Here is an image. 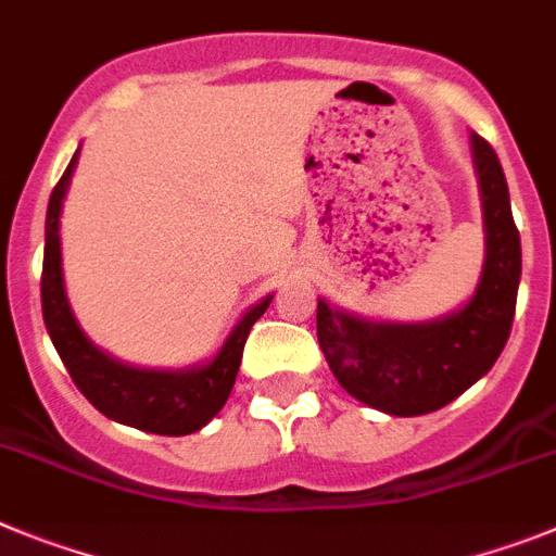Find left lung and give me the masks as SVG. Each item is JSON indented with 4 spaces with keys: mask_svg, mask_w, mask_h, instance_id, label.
Returning <instances> with one entry per match:
<instances>
[{
    "mask_svg": "<svg viewBox=\"0 0 556 556\" xmlns=\"http://www.w3.org/2000/svg\"><path fill=\"white\" fill-rule=\"evenodd\" d=\"M472 164L484 210V268L465 307L422 325L369 321L318 299L316 332L332 375L361 403L394 414H431L484 378L515 318L520 235L509 187L492 144L472 134Z\"/></svg>",
    "mask_w": 556,
    "mask_h": 556,
    "instance_id": "8db88e82",
    "label": "left lung"
}]
</instances>
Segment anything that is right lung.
<instances>
[{"instance_id": "obj_1", "label": "right lung", "mask_w": 556, "mask_h": 556, "mask_svg": "<svg viewBox=\"0 0 556 556\" xmlns=\"http://www.w3.org/2000/svg\"><path fill=\"white\" fill-rule=\"evenodd\" d=\"M77 156H80V148L52 190L50 206H47L45 274H41V311H45L47 332L80 394L100 414L139 431L162 433V437H187L192 431H201L229 400L249 330L263 316L265 307L271 305L274 296L260 299L257 305L249 307L238 325L231 327L218 355L192 369H137L105 355L77 325L70 299H66L64 268H61V210H64Z\"/></svg>"}]
</instances>
